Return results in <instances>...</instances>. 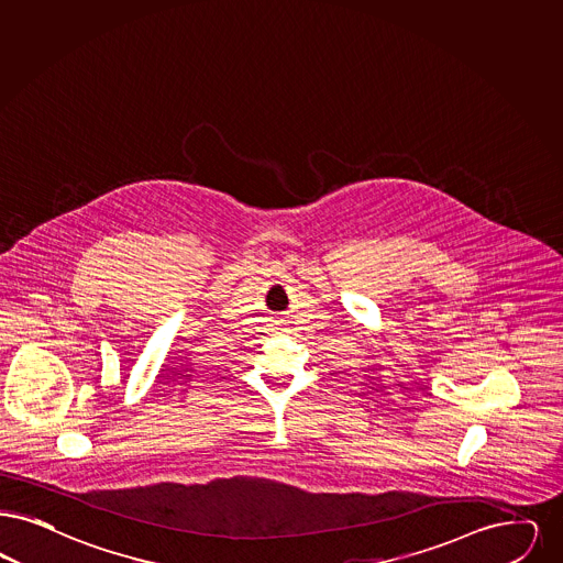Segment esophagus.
Segmentation results:
<instances>
[{
    "mask_svg": "<svg viewBox=\"0 0 563 563\" xmlns=\"http://www.w3.org/2000/svg\"><path fill=\"white\" fill-rule=\"evenodd\" d=\"M272 322H274L276 331H285V327H287V320H272Z\"/></svg>",
    "mask_w": 563,
    "mask_h": 563,
    "instance_id": "esophagus-1",
    "label": "esophagus"
}]
</instances>
